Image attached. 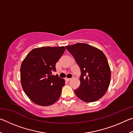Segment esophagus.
I'll use <instances>...</instances> for the list:
<instances>
[{
  "instance_id": "esophagus-1",
  "label": "esophagus",
  "mask_w": 133,
  "mask_h": 133,
  "mask_svg": "<svg viewBox=\"0 0 133 133\" xmlns=\"http://www.w3.org/2000/svg\"><path fill=\"white\" fill-rule=\"evenodd\" d=\"M65 80H66V81H67V82H69V81H70L71 80V78H65Z\"/></svg>"
}]
</instances>
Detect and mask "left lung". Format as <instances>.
Wrapping results in <instances>:
<instances>
[{"mask_svg": "<svg viewBox=\"0 0 133 133\" xmlns=\"http://www.w3.org/2000/svg\"><path fill=\"white\" fill-rule=\"evenodd\" d=\"M66 48L80 67V85L75 92L85 102L97 101L104 95L110 85L111 71L102 51L86 43H76Z\"/></svg>", "mask_w": 133, "mask_h": 133, "instance_id": "obj_1", "label": "left lung"}]
</instances>
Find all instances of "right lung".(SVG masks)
<instances>
[{
    "instance_id": "right-lung-1",
    "label": "right lung",
    "mask_w": 133,
    "mask_h": 133,
    "mask_svg": "<svg viewBox=\"0 0 133 133\" xmlns=\"http://www.w3.org/2000/svg\"><path fill=\"white\" fill-rule=\"evenodd\" d=\"M64 50V46L34 49L22 62V87L27 96L35 104L47 106L59 98L65 81L53 74L56 71V63Z\"/></svg>"
}]
</instances>
